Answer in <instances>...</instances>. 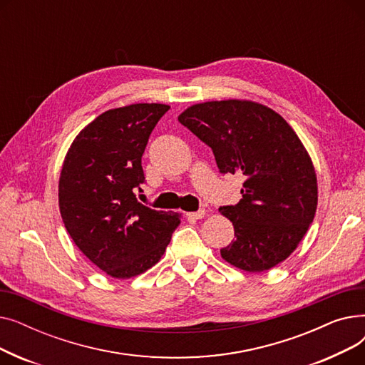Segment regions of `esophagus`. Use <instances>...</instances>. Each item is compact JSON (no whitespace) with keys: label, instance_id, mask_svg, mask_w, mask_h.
Masks as SVG:
<instances>
[{"label":"esophagus","instance_id":"1","mask_svg":"<svg viewBox=\"0 0 365 365\" xmlns=\"http://www.w3.org/2000/svg\"><path fill=\"white\" fill-rule=\"evenodd\" d=\"M186 216L190 219H202L205 216V210L201 208V210H198V212H189V213H186Z\"/></svg>","mask_w":365,"mask_h":365}]
</instances>
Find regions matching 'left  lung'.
<instances>
[{"mask_svg":"<svg viewBox=\"0 0 365 365\" xmlns=\"http://www.w3.org/2000/svg\"><path fill=\"white\" fill-rule=\"evenodd\" d=\"M179 121L213 149L220 173H241L242 200L219 212L235 240L222 257L245 272H263L289 257L308 232L318 204L308 150L279 113L253 101L189 106Z\"/></svg>","mask_w":365,"mask_h":365,"instance_id":"left-lung-1","label":"left lung"}]
</instances>
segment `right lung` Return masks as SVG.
<instances>
[{"label": "right lung", "instance_id": "add662e5", "mask_svg": "<svg viewBox=\"0 0 365 365\" xmlns=\"http://www.w3.org/2000/svg\"><path fill=\"white\" fill-rule=\"evenodd\" d=\"M170 109L134 103L109 109L68 149L59 208L75 245L106 275L127 279L160 262L182 216L136 200L145 182L142 155L153 127Z\"/></svg>", "mask_w": 365, "mask_h": 365}]
</instances>
